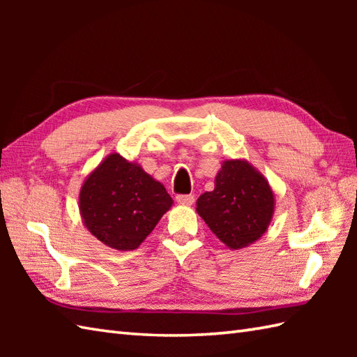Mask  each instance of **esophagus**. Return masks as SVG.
Returning a JSON list of instances; mask_svg holds the SVG:
<instances>
[{
	"instance_id": "1",
	"label": "esophagus",
	"mask_w": 357,
	"mask_h": 357,
	"mask_svg": "<svg viewBox=\"0 0 357 357\" xmlns=\"http://www.w3.org/2000/svg\"><path fill=\"white\" fill-rule=\"evenodd\" d=\"M176 202L181 204V206H192L195 202V196L193 195H179L176 196Z\"/></svg>"
}]
</instances>
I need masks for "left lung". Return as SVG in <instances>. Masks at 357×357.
Listing matches in <instances>:
<instances>
[{
    "label": "left lung",
    "mask_w": 357,
    "mask_h": 357,
    "mask_svg": "<svg viewBox=\"0 0 357 357\" xmlns=\"http://www.w3.org/2000/svg\"><path fill=\"white\" fill-rule=\"evenodd\" d=\"M196 211L219 241L230 250H241L267 231L275 213V193L245 159H227L215 178V190L199 196Z\"/></svg>",
    "instance_id": "obj_1"
}]
</instances>
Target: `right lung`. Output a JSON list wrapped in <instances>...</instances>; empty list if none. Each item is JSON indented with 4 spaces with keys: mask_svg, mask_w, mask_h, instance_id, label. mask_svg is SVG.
Wrapping results in <instances>:
<instances>
[{
    "mask_svg": "<svg viewBox=\"0 0 357 357\" xmlns=\"http://www.w3.org/2000/svg\"><path fill=\"white\" fill-rule=\"evenodd\" d=\"M173 206L165 187L142 167L110 153L87 174L79 190L86 229L110 248L130 252Z\"/></svg>",
    "mask_w": 357,
    "mask_h": 357,
    "instance_id": "add662e5",
    "label": "right lung"
}]
</instances>
